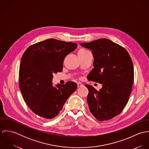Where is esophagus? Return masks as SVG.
Wrapping results in <instances>:
<instances>
[{
    "instance_id": "esophagus-1",
    "label": "esophagus",
    "mask_w": 149,
    "mask_h": 149,
    "mask_svg": "<svg viewBox=\"0 0 149 149\" xmlns=\"http://www.w3.org/2000/svg\"><path fill=\"white\" fill-rule=\"evenodd\" d=\"M83 86V84H81V83H77V86L79 88V87H81V86Z\"/></svg>"
}]
</instances>
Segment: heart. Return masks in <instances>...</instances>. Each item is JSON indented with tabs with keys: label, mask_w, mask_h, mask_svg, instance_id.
<instances>
[{
	"label": "heart",
	"mask_w": 149,
	"mask_h": 149,
	"mask_svg": "<svg viewBox=\"0 0 149 149\" xmlns=\"http://www.w3.org/2000/svg\"><path fill=\"white\" fill-rule=\"evenodd\" d=\"M79 51H86V50H84V49H81V50H79Z\"/></svg>",
	"instance_id": "b5f03b06"
}]
</instances>
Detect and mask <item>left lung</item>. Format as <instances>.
<instances>
[{
    "label": "left lung",
    "instance_id": "8db88e82",
    "mask_svg": "<svg viewBox=\"0 0 149 149\" xmlns=\"http://www.w3.org/2000/svg\"><path fill=\"white\" fill-rule=\"evenodd\" d=\"M80 45L92 50L94 58L88 80L102 84L99 91L85 85L89 91V109L98 120H108L119 115L127 103L134 82L132 60L124 47L106 38Z\"/></svg>",
    "mask_w": 149,
    "mask_h": 149
}]
</instances>
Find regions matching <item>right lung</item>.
<instances>
[{
    "label": "right lung",
    "instance_id": "add662e5",
    "mask_svg": "<svg viewBox=\"0 0 149 149\" xmlns=\"http://www.w3.org/2000/svg\"><path fill=\"white\" fill-rule=\"evenodd\" d=\"M77 47L76 43L48 39L30 46L22 57L19 88L24 102L40 117L58 115L68 97L76 90L74 82L52 85L53 74L61 72L65 57Z\"/></svg>",
    "mask_w": 149,
    "mask_h": 149
}]
</instances>
